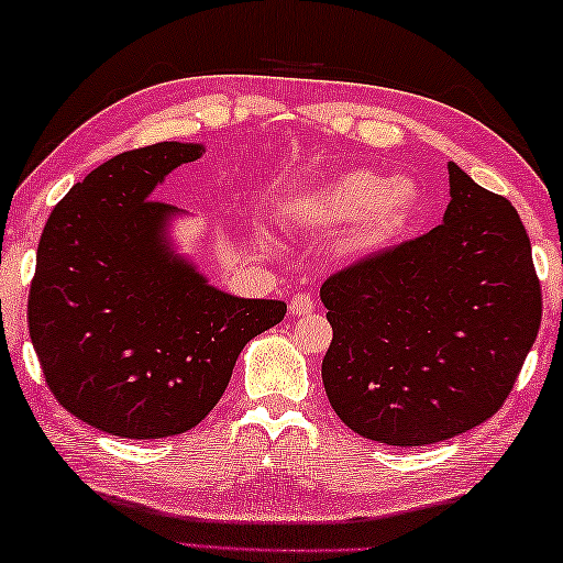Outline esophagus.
Here are the masks:
<instances>
[{"mask_svg":"<svg viewBox=\"0 0 563 563\" xmlns=\"http://www.w3.org/2000/svg\"><path fill=\"white\" fill-rule=\"evenodd\" d=\"M314 311V299L309 297V294H297V297H291L289 301V314L294 317H307Z\"/></svg>","mask_w":563,"mask_h":563,"instance_id":"esophagus-1","label":"esophagus"}]
</instances>
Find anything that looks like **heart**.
I'll list each match as a JSON object with an SVG mask.
<instances>
[{
    "mask_svg": "<svg viewBox=\"0 0 563 563\" xmlns=\"http://www.w3.org/2000/svg\"><path fill=\"white\" fill-rule=\"evenodd\" d=\"M421 189L409 177H386L379 172L354 169L319 184L291 201L284 219L294 229L344 232L349 260L366 262L384 254L409 234L421 211Z\"/></svg>",
    "mask_w": 563,
    "mask_h": 563,
    "instance_id": "1",
    "label": "heart"
}]
</instances>
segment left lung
I'll return each instance as SVG.
<instances>
[{
  "instance_id": "obj_1",
  "label": "left lung",
  "mask_w": 563,
  "mask_h": 563,
  "mask_svg": "<svg viewBox=\"0 0 563 563\" xmlns=\"http://www.w3.org/2000/svg\"><path fill=\"white\" fill-rule=\"evenodd\" d=\"M444 221L321 287L331 409L358 437L423 446L478 427L537 342L541 289L509 199L449 162Z\"/></svg>"
}]
</instances>
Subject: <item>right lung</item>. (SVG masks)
I'll return each mask as SVG.
<instances>
[{"label":"right lung","mask_w":563,"mask_h":563,"mask_svg":"<svg viewBox=\"0 0 563 563\" xmlns=\"http://www.w3.org/2000/svg\"><path fill=\"white\" fill-rule=\"evenodd\" d=\"M205 144L124 152L74 184L44 227L30 336L57 401L122 439L184 434L217 407L236 356L287 303L209 284L172 229L189 217L154 189Z\"/></svg>","instance_id":"right-lung-1"}]
</instances>
